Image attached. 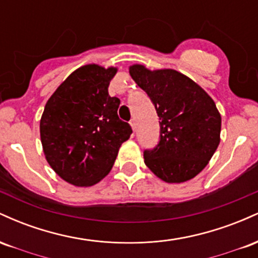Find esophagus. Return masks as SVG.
<instances>
[{
    "label": "esophagus",
    "instance_id": "obj_1",
    "mask_svg": "<svg viewBox=\"0 0 258 258\" xmlns=\"http://www.w3.org/2000/svg\"><path fill=\"white\" fill-rule=\"evenodd\" d=\"M130 125H131L133 131H136V128H137V122H136L135 119H132L131 121H130Z\"/></svg>",
    "mask_w": 258,
    "mask_h": 258
}]
</instances>
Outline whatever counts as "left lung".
<instances>
[{
	"label": "left lung",
	"instance_id": "1",
	"mask_svg": "<svg viewBox=\"0 0 258 258\" xmlns=\"http://www.w3.org/2000/svg\"><path fill=\"white\" fill-rule=\"evenodd\" d=\"M130 75L147 92L160 119V142L144 152L149 170L167 183L194 178L211 160L221 141V114L197 82L173 69L130 67Z\"/></svg>",
	"mask_w": 258,
	"mask_h": 258
}]
</instances>
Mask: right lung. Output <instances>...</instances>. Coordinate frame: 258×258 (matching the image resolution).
<instances>
[{"instance_id": "obj_1", "label": "right lung", "mask_w": 258, "mask_h": 258, "mask_svg": "<svg viewBox=\"0 0 258 258\" xmlns=\"http://www.w3.org/2000/svg\"><path fill=\"white\" fill-rule=\"evenodd\" d=\"M117 68L87 64L73 72L47 100L40 136L47 162L65 182L91 186L110 172L132 128L117 116L120 99L108 87Z\"/></svg>"}]
</instances>
